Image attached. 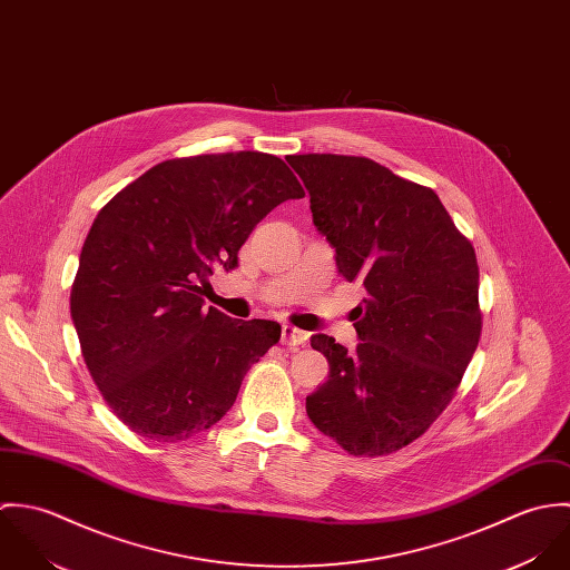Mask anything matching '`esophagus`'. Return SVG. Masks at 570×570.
I'll use <instances>...</instances> for the list:
<instances>
[{
	"mask_svg": "<svg viewBox=\"0 0 570 570\" xmlns=\"http://www.w3.org/2000/svg\"><path fill=\"white\" fill-rule=\"evenodd\" d=\"M305 340H307V333L296 328V326L283 325V328H281V342L289 348H296V346L305 344Z\"/></svg>",
	"mask_w": 570,
	"mask_h": 570,
	"instance_id": "34e87169",
	"label": "esophagus"
}]
</instances>
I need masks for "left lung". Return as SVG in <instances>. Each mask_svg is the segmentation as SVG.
<instances>
[{
  "instance_id": "1",
  "label": "left lung",
  "mask_w": 570,
  "mask_h": 570,
  "mask_svg": "<svg viewBox=\"0 0 570 570\" xmlns=\"http://www.w3.org/2000/svg\"><path fill=\"white\" fill-rule=\"evenodd\" d=\"M301 175L337 272L360 281L355 351L325 333L312 346L328 380L307 397L312 423L355 456L419 439L452 402L481 340L479 263L432 188L368 158L307 154Z\"/></svg>"
}]
</instances>
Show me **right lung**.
<instances>
[{
  "label": "right lung",
  "mask_w": 570,
  "mask_h": 570,
  "mask_svg": "<svg viewBox=\"0 0 570 570\" xmlns=\"http://www.w3.org/2000/svg\"><path fill=\"white\" fill-rule=\"evenodd\" d=\"M301 197L281 158L239 151L156 164L100 208L70 312L94 384L136 434L175 443L208 430L281 340L278 323L206 309L202 294L269 210Z\"/></svg>",
  "instance_id": "obj_1"
}]
</instances>
